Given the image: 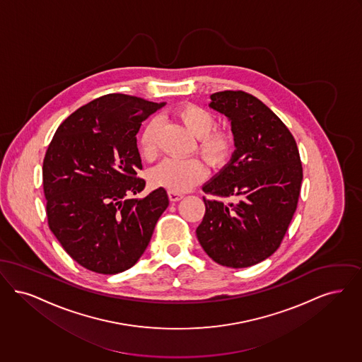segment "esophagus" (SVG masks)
<instances>
[{
    "label": "esophagus",
    "mask_w": 362,
    "mask_h": 362,
    "mask_svg": "<svg viewBox=\"0 0 362 362\" xmlns=\"http://www.w3.org/2000/svg\"><path fill=\"white\" fill-rule=\"evenodd\" d=\"M168 196H169L170 202H178V200H181V199H182V193H180V192H173V190H169V192H168Z\"/></svg>",
    "instance_id": "obj_1"
}]
</instances>
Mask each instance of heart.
I'll return each mask as SVG.
<instances>
[{"label":"heart","mask_w":362,"mask_h":362,"mask_svg":"<svg viewBox=\"0 0 362 362\" xmlns=\"http://www.w3.org/2000/svg\"><path fill=\"white\" fill-rule=\"evenodd\" d=\"M175 117L197 138V151L211 165L226 163L234 153L235 136L231 129L216 127V117L211 110L196 104H185L174 112ZM159 120L151 117L139 136L141 157L151 160L157 157ZM205 177L203 162L197 158L165 159L150 173V182L156 188L185 192Z\"/></svg>","instance_id":"obj_1"}]
</instances>
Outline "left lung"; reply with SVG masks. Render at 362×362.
<instances>
[{"instance_id":"left-lung-1","label":"left lung","mask_w":362,"mask_h":362,"mask_svg":"<svg viewBox=\"0 0 362 362\" xmlns=\"http://www.w3.org/2000/svg\"><path fill=\"white\" fill-rule=\"evenodd\" d=\"M235 136L231 162L203 190L204 218L196 235L227 267H249L276 252L298 208L303 166L298 144L280 117L243 90L211 95Z\"/></svg>"}]
</instances>
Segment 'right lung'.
Segmentation results:
<instances>
[{
	"label": "right lung",
	"mask_w": 362,
	"mask_h": 362,
	"mask_svg": "<svg viewBox=\"0 0 362 362\" xmlns=\"http://www.w3.org/2000/svg\"><path fill=\"white\" fill-rule=\"evenodd\" d=\"M163 104L110 93L71 113L43 160L48 227L81 267L116 274L134 267L169 205L163 188L138 194L146 181L136 134Z\"/></svg>",
	"instance_id": "add662e5"
}]
</instances>
